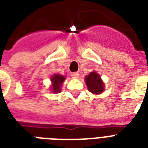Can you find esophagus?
<instances>
[{
	"mask_svg": "<svg viewBox=\"0 0 148 148\" xmlns=\"http://www.w3.org/2000/svg\"><path fill=\"white\" fill-rule=\"evenodd\" d=\"M71 76L74 78H77L79 77V73L78 72H73V73H71Z\"/></svg>",
	"mask_w": 148,
	"mask_h": 148,
	"instance_id": "obj_1",
	"label": "esophagus"
}]
</instances>
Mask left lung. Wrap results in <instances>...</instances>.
Instances as JSON below:
<instances>
[{"instance_id":"left-lung-1","label":"left lung","mask_w":148,"mask_h":148,"mask_svg":"<svg viewBox=\"0 0 148 148\" xmlns=\"http://www.w3.org/2000/svg\"><path fill=\"white\" fill-rule=\"evenodd\" d=\"M85 83L88 90L95 95L101 94L104 90V84L97 72H90L85 77Z\"/></svg>"}]
</instances>
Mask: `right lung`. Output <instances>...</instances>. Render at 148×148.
Wrapping results in <instances>:
<instances>
[{
    "label": "right lung",
    "instance_id": "right-lung-1",
    "mask_svg": "<svg viewBox=\"0 0 148 148\" xmlns=\"http://www.w3.org/2000/svg\"><path fill=\"white\" fill-rule=\"evenodd\" d=\"M64 76L63 75H60V74H53V76L51 77V81L52 82V86H51V88H52V91L53 93H60V89H61V86H62L63 82L65 81Z\"/></svg>",
    "mask_w": 148,
    "mask_h": 148
}]
</instances>
